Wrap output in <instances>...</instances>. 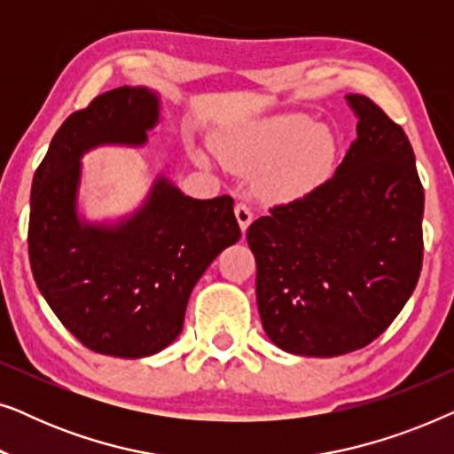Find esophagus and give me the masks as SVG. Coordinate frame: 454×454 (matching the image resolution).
<instances>
[{
	"label": "esophagus",
	"instance_id": "34e87169",
	"mask_svg": "<svg viewBox=\"0 0 454 454\" xmlns=\"http://www.w3.org/2000/svg\"><path fill=\"white\" fill-rule=\"evenodd\" d=\"M235 219H238L241 231L246 233V231H247V227H250L252 219H254V215H252L250 207H247V204H244V202L235 204Z\"/></svg>",
	"mask_w": 454,
	"mask_h": 454
}]
</instances>
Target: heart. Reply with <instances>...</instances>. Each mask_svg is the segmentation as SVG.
Wrapping results in <instances>:
<instances>
[{
	"mask_svg": "<svg viewBox=\"0 0 454 454\" xmlns=\"http://www.w3.org/2000/svg\"><path fill=\"white\" fill-rule=\"evenodd\" d=\"M221 159L235 171L260 172V188L277 200L308 194L326 176L333 136L306 115L260 120L221 140Z\"/></svg>",
	"mask_w": 454,
	"mask_h": 454,
	"instance_id": "1",
	"label": "heart"
}]
</instances>
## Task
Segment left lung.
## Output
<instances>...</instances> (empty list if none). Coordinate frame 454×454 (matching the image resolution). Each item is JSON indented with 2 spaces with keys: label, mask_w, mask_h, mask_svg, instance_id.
<instances>
[{
  "label": "left lung",
  "mask_w": 454,
  "mask_h": 454,
  "mask_svg": "<svg viewBox=\"0 0 454 454\" xmlns=\"http://www.w3.org/2000/svg\"><path fill=\"white\" fill-rule=\"evenodd\" d=\"M357 138L331 179L247 229L260 320L278 349L334 357L387 331L424 260V188L407 134L347 95Z\"/></svg>",
  "instance_id": "8db88e82"
}]
</instances>
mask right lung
Returning a JSON list of instances; mask_svg holds the SVG:
<instances>
[{"instance_id": "obj_1", "label": "right lung", "mask_w": 454, "mask_h": 454, "mask_svg": "<svg viewBox=\"0 0 454 454\" xmlns=\"http://www.w3.org/2000/svg\"><path fill=\"white\" fill-rule=\"evenodd\" d=\"M160 121L146 86L98 95L55 132L30 192V269L49 308L90 351L148 357L184 328L192 289L241 238L233 198L196 200L157 176L145 202L115 223L78 213L82 157L105 145L145 146Z\"/></svg>"}]
</instances>
